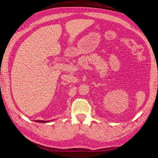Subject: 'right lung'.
Here are the masks:
<instances>
[{"instance_id":"obj_1","label":"right lung","mask_w":158,"mask_h":158,"mask_svg":"<svg viewBox=\"0 0 158 158\" xmlns=\"http://www.w3.org/2000/svg\"><path fill=\"white\" fill-rule=\"evenodd\" d=\"M53 121V119H52V120H50V121H43V120H35V121H36V122H39V123H48V122H50V121Z\"/></svg>"}]
</instances>
